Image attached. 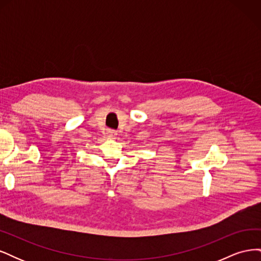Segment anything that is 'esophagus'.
I'll return each mask as SVG.
<instances>
[{
    "instance_id": "esophagus-1",
    "label": "esophagus",
    "mask_w": 261,
    "mask_h": 261,
    "mask_svg": "<svg viewBox=\"0 0 261 261\" xmlns=\"http://www.w3.org/2000/svg\"><path fill=\"white\" fill-rule=\"evenodd\" d=\"M116 135H117L116 132L113 130V129H108V130H107V136H108L109 138H115Z\"/></svg>"
}]
</instances>
